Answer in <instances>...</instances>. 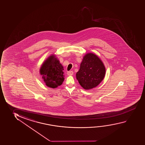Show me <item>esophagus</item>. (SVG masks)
<instances>
[{"label": "esophagus", "instance_id": "34e87169", "mask_svg": "<svg viewBox=\"0 0 145 145\" xmlns=\"http://www.w3.org/2000/svg\"><path fill=\"white\" fill-rule=\"evenodd\" d=\"M68 75H73V72L72 71H70V72H67Z\"/></svg>", "mask_w": 145, "mask_h": 145}]
</instances>
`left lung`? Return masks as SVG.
<instances>
[{
  "label": "left lung",
  "mask_w": 145,
  "mask_h": 145,
  "mask_svg": "<svg viewBox=\"0 0 145 145\" xmlns=\"http://www.w3.org/2000/svg\"><path fill=\"white\" fill-rule=\"evenodd\" d=\"M105 74L106 68L102 61L96 55L89 53L83 57L76 77L84 89L89 90L97 86Z\"/></svg>",
  "instance_id": "obj_1"
}]
</instances>
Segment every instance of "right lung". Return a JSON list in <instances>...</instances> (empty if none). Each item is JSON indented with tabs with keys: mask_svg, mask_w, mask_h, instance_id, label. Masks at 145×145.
Returning <instances> with one entry per match:
<instances>
[{
	"mask_svg": "<svg viewBox=\"0 0 145 145\" xmlns=\"http://www.w3.org/2000/svg\"><path fill=\"white\" fill-rule=\"evenodd\" d=\"M64 67L55 55H51L43 63L39 70L47 86L56 88L64 81Z\"/></svg>",
	"mask_w": 145,
	"mask_h": 145,
	"instance_id": "1",
	"label": "right lung"
}]
</instances>
